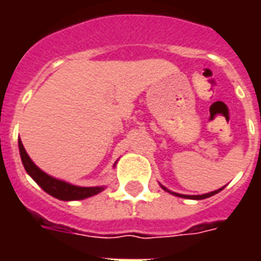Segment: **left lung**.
I'll return each instance as SVG.
<instances>
[{
  "label": "left lung",
  "instance_id": "8db88e82",
  "mask_svg": "<svg viewBox=\"0 0 261 261\" xmlns=\"http://www.w3.org/2000/svg\"><path fill=\"white\" fill-rule=\"evenodd\" d=\"M162 189L164 190H166V192H169L168 189H165L164 186H162ZM222 190V189H219V190H215V192H211V193H207V194H202V196H185V194H177V193H172V194H175V196H179V197H183V198H193V200H202V198H208V197L214 196V194H217V193H219Z\"/></svg>",
  "mask_w": 261,
  "mask_h": 261
}]
</instances>
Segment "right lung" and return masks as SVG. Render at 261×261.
I'll return each mask as SVG.
<instances>
[{"mask_svg":"<svg viewBox=\"0 0 261 261\" xmlns=\"http://www.w3.org/2000/svg\"><path fill=\"white\" fill-rule=\"evenodd\" d=\"M19 152L22 164L25 166V170L32 176V179L36 181L39 186L42 187L43 190L48 193L50 196L56 197L59 200H64V201H71V200H84L88 197H92L100 193L103 187H80L72 186L69 183H65L59 179H54L47 173H44L43 170L37 168L36 165L32 162L29 155L26 153L25 148L22 145V141L19 140Z\"/></svg>","mask_w":261,"mask_h":261,"instance_id":"obj_1","label":"right lung"}]
</instances>
